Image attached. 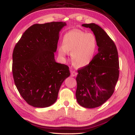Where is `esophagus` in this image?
<instances>
[{
	"mask_svg": "<svg viewBox=\"0 0 135 135\" xmlns=\"http://www.w3.org/2000/svg\"><path fill=\"white\" fill-rule=\"evenodd\" d=\"M71 76H75L77 75V74H78V73L75 71V70H73V71H71Z\"/></svg>",
	"mask_w": 135,
	"mask_h": 135,
	"instance_id": "obj_1",
	"label": "esophagus"
}]
</instances>
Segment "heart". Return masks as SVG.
<instances>
[{"label": "heart", "mask_w": 135, "mask_h": 135, "mask_svg": "<svg viewBox=\"0 0 135 135\" xmlns=\"http://www.w3.org/2000/svg\"><path fill=\"white\" fill-rule=\"evenodd\" d=\"M62 45L59 48V54L65 57L67 52H71V61L77 68L85 67L92 61L97 47L93 34L77 30L65 34Z\"/></svg>", "instance_id": "obj_1"}]
</instances>
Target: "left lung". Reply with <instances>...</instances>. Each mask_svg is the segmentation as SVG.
<instances>
[{
	"mask_svg": "<svg viewBox=\"0 0 135 135\" xmlns=\"http://www.w3.org/2000/svg\"><path fill=\"white\" fill-rule=\"evenodd\" d=\"M93 31L98 53L89 64L78 70L76 98L79 105L93 108L102 105L113 95L119 78V59L117 47L98 25L82 24Z\"/></svg>",
	"mask_w": 135,
	"mask_h": 135,
	"instance_id": "left-lung-1",
	"label": "left lung"
}]
</instances>
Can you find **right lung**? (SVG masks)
I'll list each match as a JSON object with an SVG mask.
<instances>
[{"label": "right lung", "mask_w": 135, "mask_h": 135, "mask_svg": "<svg viewBox=\"0 0 135 135\" xmlns=\"http://www.w3.org/2000/svg\"><path fill=\"white\" fill-rule=\"evenodd\" d=\"M64 22L33 24L13 50L12 72L17 90L28 104L44 108L56 102L62 83L70 76L67 65L56 62L59 32Z\"/></svg>", "instance_id": "1"}]
</instances>
